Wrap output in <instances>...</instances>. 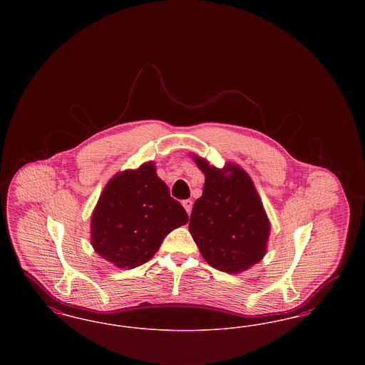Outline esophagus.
<instances>
[{"mask_svg":"<svg viewBox=\"0 0 365 365\" xmlns=\"http://www.w3.org/2000/svg\"><path fill=\"white\" fill-rule=\"evenodd\" d=\"M182 205L185 207V209H186V212L190 215L191 213V209H192V201L191 200H185L183 202H182Z\"/></svg>","mask_w":365,"mask_h":365,"instance_id":"34e87169","label":"esophagus"}]
</instances>
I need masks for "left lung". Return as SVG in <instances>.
Returning a JSON list of instances; mask_svg holds the SVG:
<instances>
[{"mask_svg":"<svg viewBox=\"0 0 365 365\" xmlns=\"http://www.w3.org/2000/svg\"><path fill=\"white\" fill-rule=\"evenodd\" d=\"M194 161L205 183L191 210V237L210 267L227 274L243 272L267 253L271 225L259 192L237 164L219 170L201 157Z\"/></svg>","mask_w":365,"mask_h":365,"instance_id":"obj_1","label":"left lung"}]
</instances>
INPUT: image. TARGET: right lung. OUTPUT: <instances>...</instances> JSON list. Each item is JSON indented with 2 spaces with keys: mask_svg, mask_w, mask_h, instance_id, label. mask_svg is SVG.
I'll use <instances>...</instances> for the list:
<instances>
[{
  "mask_svg": "<svg viewBox=\"0 0 365 365\" xmlns=\"http://www.w3.org/2000/svg\"><path fill=\"white\" fill-rule=\"evenodd\" d=\"M187 220L149 161L106 183L91 216V245L105 260L131 269L150 260L164 238Z\"/></svg>",
  "mask_w": 365,
  "mask_h": 365,
  "instance_id": "add662e5",
  "label": "right lung"
}]
</instances>
